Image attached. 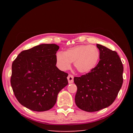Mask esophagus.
Listing matches in <instances>:
<instances>
[{"instance_id":"obj_1","label":"esophagus","mask_w":133,"mask_h":133,"mask_svg":"<svg viewBox=\"0 0 133 133\" xmlns=\"http://www.w3.org/2000/svg\"><path fill=\"white\" fill-rule=\"evenodd\" d=\"M67 79L68 80V82H69V83H73V82H74V76H73V75L69 74Z\"/></svg>"}]
</instances>
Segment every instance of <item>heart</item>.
Returning <instances> with one entry per match:
<instances>
[{
    "instance_id": "b5f03b06",
    "label": "heart",
    "mask_w": 133,
    "mask_h": 133,
    "mask_svg": "<svg viewBox=\"0 0 133 133\" xmlns=\"http://www.w3.org/2000/svg\"><path fill=\"white\" fill-rule=\"evenodd\" d=\"M100 57L99 49L95 46L78 45L67 49L65 52L58 51L56 54L57 64L60 69L66 70L71 63L78 71L85 74L96 66Z\"/></svg>"
}]
</instances>
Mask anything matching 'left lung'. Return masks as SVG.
I'll return each instance as SVG.
<instances>
[{
    "label": "left lung",
    "mask_w": 133,
    "mask_h": 133,
    "mask_svg": "<svg viewBox=\"0 0 133 133\" xmlns=\"http://www.w3.org/2000/svg\"><path fill=\"white\" fill-rule=\"evenodd\" d=\"M100 60L89 73L74 77L77 87L75 102L80 109L99 111L114 102L123 83V65L115 51L100 44Z\"/></svg>",
    "instance_id": "8db88e82"
}]
</instances>
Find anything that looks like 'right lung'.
<instances>
[{
    "instance_id": "1",
    "label": "right lung",
    "mask_w": 133,
    "mask_h": 133,
    "mask_svg": "<svg viewBox=\"0 0 133 133\" xmlns=\"http://www.w3.org/2000/svg\"><path fill=\"white\" fill-rule=\"evenodd\" d=\"M59 46L43 44L23 50L11 66V86L18 102L35 111L50 109L68 84V74L56 66Z\"/></svg>"
}]
</instances>
